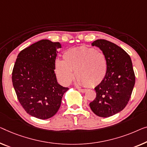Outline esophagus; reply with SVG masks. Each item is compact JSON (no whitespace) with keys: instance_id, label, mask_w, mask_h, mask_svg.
I'll return each instance as SVG.
<instances>
[{"instance_id":"1","label":"esophagus","mask_w":147,"mask_h":147,"mask_svg":"<svg viewBox=\"0 0 147 147\" xmlns=\"http://www.w3.org/2000/svg\"><path fill=\"white\" fill-rule=\"evenodd\" d=\"M78 90L79 91V92H82V93H84V92H86L87 91V90H86V89L79 88H78Z\"/></svg>"}]
</instances>
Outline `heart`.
Segmentation results:
<instances>
[{"instance_id":"heart-1","label":"heart","mask_w":147,"mask_h":147,"mask_svg":"<svg viewBox=\"0 0 147 147\" xmlns=\"http://www.w3.org/2000/svg\"><path fill=\"white\" fill-rule=\"evenodd\" d=\"M63 60L55 62V72L58 80L65 85L71 83L74 77L80 86L95 87L103 82L108 71L106 57L102 52L94 48L81 46L67 50Z\"/></svg>"}]
</instances>
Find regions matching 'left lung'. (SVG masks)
Wrapping results in <instances>:
<instances>
[{"label":"left lung","instance_id":"8db88e82","mask_svg":"<svg viewBox=\"0 0 147 147\" xmlns=\"http://www.w3.org/2000/svg\"><path fill=\"white\" fill-rule=\"evenodd\" d=\"M92 45L105 55L108 71L103 82L94 88L96 97L90 107L99 117H110L122 111L131 98L135 82L132 61L122 48L109 41L97 39Z\"/></svg>","mask_w":147,"mask_h":147}]
</instances>
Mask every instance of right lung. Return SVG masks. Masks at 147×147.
Wrapping results in <instances>:
<instances>
[{
  "label": "right lung",
  "instance_id": "obj_1",
  "mask_svg": "<svg viewBox=\"0 0 147 147\" xmlns=\"http://www.w3.org/2000/svg\"><path fill=\"white\" fill-rule=\"evenodd\" d=\"M59 42L42 39L20 52L12 79L18 99L28 114L47 119L57 112L69 90L57 82L55 62Z\"/></svg>",
  "mask_w": 147,
  "mask_h": 147
}]
</instances>
